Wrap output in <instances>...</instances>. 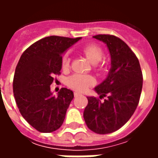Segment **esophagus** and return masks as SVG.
Returning <instances> with one entry per match:
<instances>
[{"label":"esophagus","instance_id":"34e87169","mask_svg":"<svg viewBox=\"0 0 158 158\" xmlns=\"http://www.w3.org/2000/svg\"><path fill=\"white\" fill-rule=\"evenodd\" d=\"M80 95H81V93L77 92V91H75V92H74V96H75V97H77V96H80Z\"/></svg>","mask_w":158,"mask_h":158}]
</instances>
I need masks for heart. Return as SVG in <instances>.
Wrapping results in <instances>:
<instances>
[{"mask_svg": "<svg viewBox=\"0 0 158 158\" xmlns=\"http://www.w3.org/2000/svg\"><path fill=\"white\" fill-rule=\"evenodd\" d=\"M84 54L85 55L87 59L92 64H97L98 62L102 61L103 57V51L102 48L97 45H85L82 49ZM70 63V56L69 54H65L62 59V65L63 69H68ZM95 80L91 76L86 75V74H80L76 73L68 79V85L70 88L76 90L83 91L89 88V86L92 85Z\"/></svg>", "mask_w": 158, "mask_h": 158, "instance_id": "obj_1", "label": "heart"}]
</instances>
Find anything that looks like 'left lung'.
<instances>
[{
	"label": "left lung",
	"instance_id": "1",
	"mask_svg": "<svg viewBox=\"0 0 158 158\" xmlns=\"http://www.w3.org/2000/svg\"><path fill=\"white\" fill-rule=\"evenodd\" d=\"M93 38L106 45L111 56L108 74L94 89L100 98L107 97L101 102L87 96L84 118L90 130L105 135L120 129L135 113L142 89V73L138 58L122 40L109 35Z\"/></svg>",
	"mask_w": 158,
	"mask_h": 158
}]
</instances>
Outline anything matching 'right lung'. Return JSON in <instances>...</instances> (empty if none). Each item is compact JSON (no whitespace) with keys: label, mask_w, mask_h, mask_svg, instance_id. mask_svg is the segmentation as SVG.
Listing matches in <instances>:
<instances>
[{"label":"right lung","mask_w":158,"mask_h":158,"mask_svg":"<svg viewBox=\"0 0 158 158\" xmlns=\"http://www.w3.org/2000/svg\"><path fill=\"white\" fill-rule=\"evenodd\" d=\"M80 39L54 35L43 38L23 53L16 67V103L23 118L40 132H53L64 121L73 92L62 88L54 96L51 85L62 69V55Z\"/></svg>","instance_id":"obj_1"}]
</instances>
